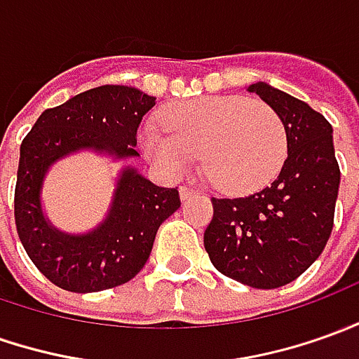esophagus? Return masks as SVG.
Returning a JSON list of instances; mask_svg holds the SVG:
<instances>
[{
	"mask_svg": "<svg viewBox=\"0 0 359 359\" xmlns=\"http://www.w3.org/2000/svg\"><path fill=\"white\" fill-rule=\"evenodd\" d=\"M179 192H180V200H189L190 196H194V194H196V190L192 189V187H180Z\"/></svg>",
	"mask_w": 359,
	"mask_h": 359,
	"instance_id": "1",
	"label": "esophagus"
}]
</instances>
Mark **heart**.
Wrapping results in <instances>:
<instances>
[{"mask_svg":"<svg viewBox=\"0 0 359 359\" xmlns=\"http://www.w3.org/2000/svg\"><path fill=\"white\" fill-rule=\"evenodd\" d=\"M141 131V147L163 172L179 177L200 151V167L218 189L251 190L281 170L289 135L265 102L204 96L165 109Z\"/></svg>","mask_w":359,"mask_h":359,"instance_id":"heart-1","label":"heart"}]
</instances>
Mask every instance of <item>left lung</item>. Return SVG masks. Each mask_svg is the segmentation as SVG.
Returning <instances> with one entry per match:
<instances>
[{
	"label": "left lung",
	"instance_id": "1",
	"mask_svg": "<svg viewBox=\"0 0 359 359\" xmlns=\"http://www.w3.org/2000/svg\"><path fill=\"white\" fill-rule=\"evenodd\" d=\"M248 90L283 118L289 153L271 184L243 196H212L204 248L222 275L253 289H277L301 277L326 248L340 167L323 114L265 82Z\"/></svg>",
	"mask_w": 359,
	"mask_h": 359
}]
</instances>
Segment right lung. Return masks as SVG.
Here are the masks:
<instances>
[{
	"label": "right lung",
	"instance_id": "add662e5",
	"mask_svg": "<svg viewBox=\"0 0 359 359\" xmlns=\"http://www.w3.org/2000/svg\"><path fill=\"white\" fill-rule=\"evenodd\" d=\"M155 97L137 88H92L48 108L21 143L15 184V226L35 267L65 291L96 292L131 281L147 263L163 222L179 210L177 189H163L126 169L108 218L96 230L70 236L53 228L41 208L48 167L68 153L94 149L118 159L137 157V129Z\"/></svg>",
	"mask_w": 359,
	"mask_h": 359
}]
</instances>
